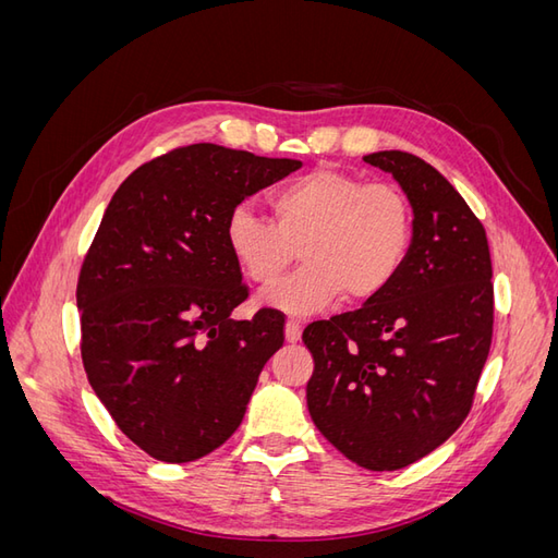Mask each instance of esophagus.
I'll return each instance as SVG.
<instances>
[{
  "label": "esophagus",
  "instance_id": "1",
  "mask_svg": "<svg viewBox=\"0 0 558 558\" xmlns=\"http://www.w3.org/2000/svg\"><path fill=\"white\" fill-rule=\"evenodd\" d=\"M300 337H302V326L298 320H289V324H286V342L298 344Z\"/></svg>",
  "mask_w": 558,
  "mask_h": 558
}]
</instances>
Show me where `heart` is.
Here are the masks:
<instances>
[{
	"mask_svg": "<svg viewBox=\"0 0 558 558\" xmlns=\"http://www.w3.org/2000/svg\"><path fill=\"white\" fill-rule=\"evenodd\" d=\"M269 209L275 223L248 207L232 209L226 246L258 286H275L300 251L305 267L263 295V305L291 316L320 312L340 298L351 305L375 300L410 256L414 216L396 185L316 170L275 191Z\"/></svg>",
	"mask_w": 558,
	"mask_h": 558,
	"instance_id": "heart-1",
	"label": "heart"
}]
</instances>
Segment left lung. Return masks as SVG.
Masks as SVG:
<instances>
[{"mask_svg":"<svg viewBox=\"0 0 558 558\" xmlns=\"http://www.w3.org/2000/svg\"><path fill=\"white\" fill-rule=\"evenodd\" d=\"M410 199L414 234L400 275L356 312L302 332L314 359L307 410L351 463L400 470L447 442L470 412L492 347L494 283L482 223L421 158H363Z\"/></svg>","mask_w":558,"mask_h":558,"instance_id":"left-lung-1","label":"left lung"}]
</instances>
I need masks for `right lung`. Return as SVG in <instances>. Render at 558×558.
<instances>
[{
  "label": "right lung",
  "instance_id": "obj_1",
  "mask_svg": "<svg viewBox=\"0 0 558 558\" xmlns=\"http://www.w3.org/2000/svg\"><path fill=\"white\" fill-rule=\"evenodd\" d=\"M302 162L193 144L134 170L113 193L81 267V356L130 440L189 463L240 428L283 316L230 318L246 300L226 221Z\"/></svg>",
  "mask_w": 558,
  "mask_h": 558
}]
</instances>
